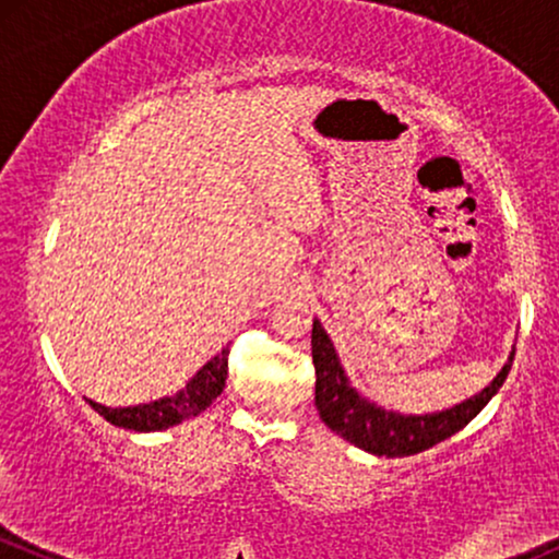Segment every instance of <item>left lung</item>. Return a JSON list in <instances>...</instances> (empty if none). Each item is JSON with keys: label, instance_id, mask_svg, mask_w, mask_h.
I'll list each match as a JSON object with an SVG mask.
<instances>
[{"label": "left lung", "instance_id": "obj_1", "mask_svg": "<svg viewBox=\"0 0 559 559\" xmlns=\"http://www.w3.org/2000/svg\"><path fill=\"white\" fill-rule=\"evenodd\" d=\"M312 366H316V408L323 425L358 449L377 453V456H411V453L432 449L440 440L467 427L496 395V390L504 384L512 364H507L480 395L469 397L467 403H459L456 408L429 416L390 414V411L364 401L347 384L340 358L318 321L312 323Z\"/></svg>", "mask_w": 559, "mask_h": 559}]
</instances>
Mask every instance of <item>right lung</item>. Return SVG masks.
Instances as JSON below:
<instances>
[{"instance_id": "obj_1", "label": "right lung", "mask_w": 559, "mask_h": 559, "mask_svg": "<svg viewBox=\"0 0 559 559\" xmlns=\"http://www.w3.org/2000/svg\"><path fill=\"white\" fill-rule=\"evenodd\" d=\"M228 353L230 349H223L219 355H214L210 364L190 379L188 388L171 397H162V401L127 408H106L100 406V403L92 401L90 406L95 408L103 419L110 421V425L138 429V432H156V429L175 427L180 425V421L199 416L201 411L210 406L214 397L223 392L225 379H228Z\"/></svg>"}]
</instances>
